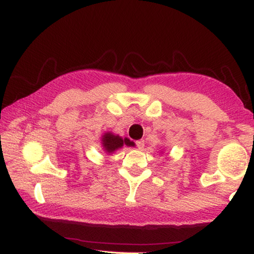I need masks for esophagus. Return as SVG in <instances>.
<instances>
[{
	"instance_id": "1",
	"label": "esophagus",
	"mask_w": 254,
	"mask_h": 254,
	"mask_svg": "<svg viewBox=\"0 0 254 254\" xmlns=\"http://www.w3.org/2000/svg\"><path fill=\"white\" fill-rule=\"evenodd\" d=\"M135 144H136V147L139 148V149H143L144 148V141L143 140L135 141Z\"/></svg>"
}]
</instances>
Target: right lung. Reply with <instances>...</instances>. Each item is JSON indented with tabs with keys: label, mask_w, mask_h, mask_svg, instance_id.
Returning <instances> with one entry per match:
<instances>
[{
	"label": "right lung",
	"mask_w": 254,
	"mask_h": 254,
	"mask_svg": "<svg viewBox=\"0 0 254 254\" xmlns=\"http://www.w3.org/2000/svg\"><path fill=\"white\" fill-rule=\"evenodd\" d=\"M103 148L106 150V152H113L115 150L121 148L123 144H127V145H133L134 143L132 142L126 137V139H122V137H120L119 135H114L112 134V133H105L104 135H103Z\"/></svg>",
	"instance_id": "right-lung-1"
}]
</instances>
